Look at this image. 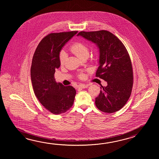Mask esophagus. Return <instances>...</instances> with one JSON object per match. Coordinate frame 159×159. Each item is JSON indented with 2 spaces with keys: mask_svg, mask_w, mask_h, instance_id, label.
Instances as JSON below:
<instances>
[{
  "mask_svg": "<svg viewBox=\"0 0 159 159\" xmlns=\"http://www.w3.org/2000/svg\"><path fill=\"white\" fill-rule=\"evenodd\" d=\"M89 84H79L78 86V88H81V89H85V88H87L89 87Z\"/></svg>",
  "mask_w": 159,
  "mask_h": 159,
  "instance_id": "obj_1",
  "label": "esophagus"
}]
</instances>
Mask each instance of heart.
Segmentation results:
<instances>
[{
	"label": "heart",
	"instance_id": "heart-1",
	"mask_svg": "<svg viewBox=\"0 0 159 159\" xmlns=\"http://www.w3.org/2000/svg\"><path fill=\"white\" fill-rule=\"evenodd\" d=\"M70 51L77 57L80 59L84 57H88L89 55V49L87 45L82 43L77 42L73 44L70 47ZM67 57L66 53L64 51H62L60 54V61L61 64H64Z\"/></svg>",
	"mask_w": 159,
	"mask_h": 159
}]
</instances>
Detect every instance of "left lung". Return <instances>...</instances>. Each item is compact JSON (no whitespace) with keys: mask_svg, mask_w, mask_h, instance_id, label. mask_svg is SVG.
<instances>
[{"mask_svg":"<svg viewBox=\"0 0 159 159\" xmlns=\"http://www.w3.org/2000/svg\"><path fill=\"white\" fill-rule=\"evenodd\" d=\"M78 36L96 44L99 59L96 77L107 82L102 86L95 98V105L101 111L113 113L125 105L133 86L132 64L125 46L118 37L107 30L81 31Z\"/></svg>","mask_w":159,"mask_h":159,"instance_id":"8db88e82","label":"left lung"}]
</instances>
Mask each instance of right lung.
<instances>
[{"mask_svg":"<svg viewBox=\"0 0 159 159\" xmlns=\"http://www.w3.org/2000/svg\"><path fill=\"white\" fill-rule=\"evenodd\" d=\"M77 32L49 34L39 44L32 58L30 77L34 93L41 104L56 115L67 111L75 101V88L57 83L54 73L61 65L62 48Z\"/></svg>","mask_w":159,"mask_h":159,"instance_id":"add662e5","label":"right lung"}]
</instances>
